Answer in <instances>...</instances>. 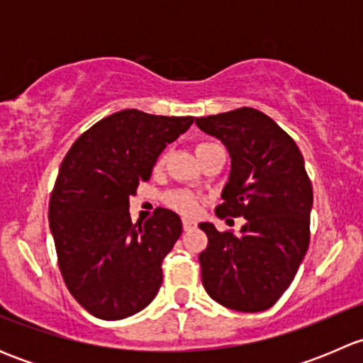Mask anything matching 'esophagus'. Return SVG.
<instances>
[{
	"mask_svg": "<svg viewBox=\"0 0 363 363\" xmlns=\"http://www.w3.org/2000/svg\"><path fill=\"white\" fill-rule=\"evenodd\" d=\"M195 225H196V223L191 221V219H182V228H184V232L195 228Z\"/></svg>",
	"mask_w": 363,
	"mask_h": 363,
	"instance_id": "1",
	"label": "esophagus"
}]
</instances>
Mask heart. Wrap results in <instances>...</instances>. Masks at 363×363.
<instances>
[{
  "label": "heart",
  "instance_id": "1",
  "mask_svg": "<svg viewBox=\"0 0 363 363\" xmlns=\"http://www.w3.org/2000/svg\"><path fill=\"white\" fill-rule=\"evenodd\" d=\"M167 203L175 211L182 212V214H195L199 203H196L195 196L189 195L188 191H172L167 195Z\"/></svg>",
  "mask_w": 363,
  "mask_h": 363
}]
</instances>
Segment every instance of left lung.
Listing matches in <instances>:
<instances>
[{"label":"left lung","mask_w":363,"mask_h":363,"mask_svg":"<svg viewBox=\"0 0 363 363\" xmlns=\"http://www.w3.org/2000/svg\"><path fill=\"white\" fill-rule=\"evenodd\" d=\"M203 133L230 155L219 218L244 216L239 235L200 223L208 244L200 252L205 291L240 313L272 307L288 290L309 247L313 186L294 138L251 107L196 117Z\"/></svg>","instance_id":"1"}]
</instances>
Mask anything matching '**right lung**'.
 Here are the masks:
<instances>
[{"label":"right lung","mask_w":363,"mask_h":363,"mask_svg":"<svg viewBox=\"0 0 363 363\" xmlns=\"http://www.w3.org/2000/svg\"><path fill=\"white\" fill-rule=\"evenodd\" d=\"M191 124V116L126 108L80 135L61 163L50 233L69 294L100 320L133 316L158 295L161 262L181 237V218L160 207L144 225H133L130 196Z\"/></svg>","instance_id":"add662e5"}]
</instances>
